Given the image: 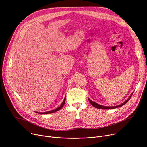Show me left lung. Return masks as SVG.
I'll return each instance as SVG.
<instances>
[{"mask_svg":"<svg viewBox=\"0 0 147 147\" xmlns=\"http://www.w3.org/2000/svg\"><path fill=\"white\" fill-rule=\"evenodd\" d=\"M132 94H133V92L132 93L131 95L129 97V98H128L126 101H125L123 103L121 104L120 105H115V106H105V105H102L98 104H97V103H96V102H94V101H91V100L90 99H89V98H88V100H89V101H90V104H91L93 107H96V108H97V109H104V110L113 109H115V108H117V107H121V106L124 105L125 103H127V102L130 100V98H131V96H132Z\"/></svg>","mask_w":147,"mask_h":147,"instance_id":"8db88e82","label":"left lung"}]
</instances>
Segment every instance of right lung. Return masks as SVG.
Returning a JSON list of instances; mask_svg holds the SVG:
<instances>
[{"label":"right lung","instance_id":"right-lung-1","mask_svg":"<svg viewBox=\"0 0 147 147\" xmlns=\"http://www.w3.org/2000/svg\"><path fill=\"white\" fill-rule=\"evenodd\" d=\"M65 97H64V99L63 100V101L62 102L61 104L59 107L56 108V109L55 110H50V111H46V112H43V113H38V114H50V113H55L57 111H59L60 109H61L63 108V107L64 106V104H65ZM37 113V112H36Z\"/></svg>","mask_w":147,"mask_h":147}]
</instances>
